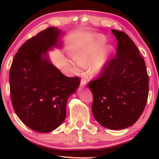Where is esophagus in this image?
<instances>
[{"label":"esophagus","instance_id":"obj_1","mask_svg":"<svg viewBox=\"0 0 159 159\" xmlns=\"http://www.w3.org/2000/svg\"><path fill=\"white\" fill-rule=\"evenodd\" d=\"M86 84H87L86 80L85 79H82L81 80H80V86H82V87H83V86L86 85Z\"/></svg>","mask_w":159,"mask_h":159}]
</instances>
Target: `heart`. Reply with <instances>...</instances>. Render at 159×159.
Masks as SVG:
<instances>
[{
  "instance_id": "obj_1",
  "label": "heart",
  "mask_w": 159,
  "mask_h": 159,
  "mask_svg": "<svg viewBox=\"0 0 159 159\" xmlns=\"http://www.w3.org/2000/svg\"><path fill=\"white\" fill-rule=\"evenodd\" d=\"M106 39L102 36H98L93 41L83 42L75 50L73 59L75 61L74 69L78 72L82 68L88 66L90 74H100L108 64L113 52V47L107 45L100 48Z\"/></svg>"
}]
</instances>
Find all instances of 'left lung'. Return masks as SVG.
<instances>
[{
	"mask_svg": "<svg viewBox=\"0 0 159 159\" xmlns=\"http://www.w3.org/2000/svg\"><path fill=\"white\" fill-rule=\"evenodd\" d=\"M117 39L115 57L98 78L90 81L92 111L99 123L111 130L133 125L140 117L149 94V76L144 59L124 32L112 29Z\"/></svg>",
	"mask_w": 159,
	"mask_h": 159,
	"instance_id": "obj_1",
	"label": "left lung"
}]
</instances>
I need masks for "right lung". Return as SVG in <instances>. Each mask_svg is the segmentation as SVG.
I'll return each instance as SVG.
<instances>
[{
  "instance_id": "obj_1",
  "label": "right lung",
  "mask_w": 159,
  "mask_h": 159,
  "mask_svg": "<svg viewBox=\"0 0 159 159\" xmlns=\"http://www.w3.org/2000/svg\"><path fill=\"white\" fill-rule=\"evenodd\" d=\"M60 31L49 27L27 40L16 53L10 70L12 104L19 118L39 133H49L66 117L69 97L76 92L80 78L67 77L43 55L60 46Z\"/></svg>"
}]
</instances>
